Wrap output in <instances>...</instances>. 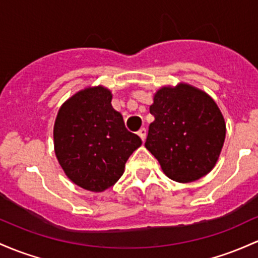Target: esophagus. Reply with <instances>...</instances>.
<instances>
[{
    "label": "esophagus",
    "instance_id": "34e87169",
    "mask_svg": "<svg viewBox=\"0 0 258 258\" xmlns=\"http://www.w3.org/2000/svg\"><path fill=\"white\" fill-rule=\"evenodd\" d=\"M137 135L140 136V137H141V140H142L143 142H144V140H146V137H147V130L144 128V127H142V128H141L140 131L137 132Z\"/></svg>",
    "mask_w": 258,
    "mask_h": 258
}]
</instances>
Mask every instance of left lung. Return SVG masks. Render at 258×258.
I'll use <instances>...</instances> for the list:
<instances>
[{"mask_svg":"<svg viewBox=\"0 0 258 258\" xmlns=\"http://www.w3.org/2000/svg\"><path fill=\"white\" fill-rule=\"evenodd\" d=\"M149 111L146 148L164 174L177 182H192L216 165L225 140V121L207 93L180 83L155 93Z\"/></svg>","mask_w":258,"mask_h":258,"instance_id":"left-lung-1","label":"left lung"}]
</instances>
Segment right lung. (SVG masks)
<instances>
[{
	"label": "right lung",
	"instance_id": "1",
	"mask_svg": "<svg viewBox=\"0 0 258 258\" xmlns=\"http://www.w3.org/2000/svg\"><path fill=\"white\" fill-rule=\"evenodd\" d=\"M111 92L98 86L79 90L58 110L53 126L55 154L79 187L101 192L122 176L130 155L142 144L111 106Z\"/></svg>",
	"mask_w": 258,
	"mask_h": 258
}]
</instances>
